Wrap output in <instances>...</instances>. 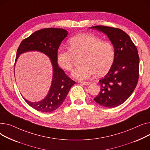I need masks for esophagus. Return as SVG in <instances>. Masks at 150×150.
Masks as SVG:
<instances>
[{"mask_svg": "<svg viewBox=\"0 0 150 150\" xmlns=\"http://www.w3.org/2000/svg\"><path fill=\"white\" fill-rule=\"evenodd\" d=\"M80 83L83 85H88L90 84V82H80Z\"/></svg>", "mask_w": 150, "mask_h": 150, "instance_id": "esophagus-1", "label": "esophagus"}]
</instances>
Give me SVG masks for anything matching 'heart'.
Segmentation results:
<instances>
[{
	"mask_svg": "<svg viewBox=\"0 0 150 150\" xmlns=\"http://www.w3.org/2000/svg\"><path fill=\"white\" fill-rule=\"evenodd\" d=\"M69 48H60L57 52V61L65 71H71L76 57L82 56L81 65L72 72L78 80H86L95 75L106 74L111 67L115 57L114 47L108 41L91 33H82L72 38Z\"/></svg>",
	"mask_w": 150,
	"mask_h": 150,
	"instance_id": "obj_1",
	"label": "heart"
}]
</instances>
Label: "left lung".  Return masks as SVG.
Returning a JSON list of instances; mask_svg holds the SVG:
<instances>
[{"label":"left lung","instance_id":"8db88e82","mask_svg":"<svg viewBox=\"0 0 150 150\" xmlns=\"http://www.w3.org/2000/svg\"><path fill=\"white\" fill-rule=\"evenodd\" d=\"M90 28L106 34L115 50L112 65L108 73L99 81L100 91L94 100L105 107H116L128 99L137 84V50L128 35L120 29L102 25Z\"/></svg>","mask_w":150,"mask_h":150}]
</instances>
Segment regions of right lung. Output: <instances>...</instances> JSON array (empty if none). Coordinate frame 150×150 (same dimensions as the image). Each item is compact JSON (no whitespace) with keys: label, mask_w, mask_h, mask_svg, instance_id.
I'll return each instance as SVG.
<instances>
[{"label":"right lung","mask_w":150,"mask_h":150,"mask_svg":"<svg viewBox=\"0 0 150 150\" xmlns=\"http://www.w3.org/2000/svg\"><path fill=\"white\" fill-rule=\"evenodd\" d=\"M68 34L67 31L62 28L40 30L23 40L17 49L16 62L21 54L32 51L41 52L50 59L52 67V79L45 98L39 102H33L22 96L30 107L39 111L50 112L57 109L63 103L70 88L76 83L59 67L56 58L60 43Z\"/></svg>","instance_id":"add662e5"}]
</instances>
